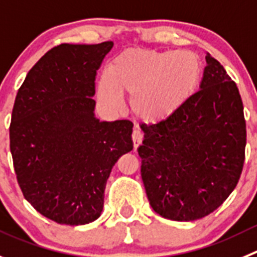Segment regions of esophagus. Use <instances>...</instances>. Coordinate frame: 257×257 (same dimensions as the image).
<instances>
[{"label":"esophagus","instance_id":"34e87169","mask_svg":"<svg viewBox=\"0 0 257 257\" xmlns=\"http://www.w3.org/2000/svg\"><path fill=\"white\" fill-rule=\"evenodd\" d=\"M132 140H133V145H134V148H137L138 146L142 143L143 141V133L140 131V129H136V131L133 132V134H132Z\"/></svg>","mask_w":257,"mask_h":257}]
</instances>
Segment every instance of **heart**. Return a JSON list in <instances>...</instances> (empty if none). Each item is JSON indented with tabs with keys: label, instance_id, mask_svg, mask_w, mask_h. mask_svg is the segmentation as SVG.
Here are the masks:
<instances>
[{
	"label": "heart",
	"instance_id": "obj_1",
	"mask_svg": "<svg viewBox=\"0 0 257 257\" xmlns=\"http://www.w3.org/2000/svg\"><path fill=\"white\" fill-rule=\"evenodd\" d=\"M204 66L195 53L131 48L111 59L97 85L100 101L123 107L132 96L134 115L147 124L161 123L185 106L199 91Z\"/></svg>",
	"mask_w": 257,
	"mask_h": 257
}]
</instances>
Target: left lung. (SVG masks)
I'll use <instances>...</instances> for the list:
<instances>
[{
	"instance_id": "1",
	"label": "left lung",
	"mask_w": 257,
	"mask_h": 257,
	"mask_svg": "<svg viewBox=\"0 0 257 257\" xmlns=\"http://www.w3.org/2000/svg\"><path fill=\"white\" fill-rule=\"evenodd\" d=\"M200 90L176 114L145 133L138 155L151 207L190 222L214 212L238 183L246 121L236 83L209 53Z\"/></svg>"
}]
</instances>
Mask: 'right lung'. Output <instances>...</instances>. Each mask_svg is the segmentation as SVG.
Masks as SVG:
<instances>
[{
	"label": "right lung",
	"mask_w": 257,
	"mask_h": 257,
	"mask_svg": "<svg viewBox=\"0 0 257 257\" xmlns=\"http://www.w3.org/2000/svg\"><path fill=\"white\" fill-rule=\"evenodd\" d=\"M112 45L52 48L16 95L10 150L18 183L26 200L59 224L100 217L112 166L133 150L131 121H100L93 112L96 71Z\"/></svg>",
	"instance_id": "1"
}]
</instances>
